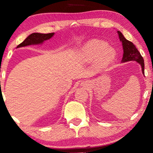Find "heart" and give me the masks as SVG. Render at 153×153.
Returning a JSON list of instances; mask_svg holds the SVG:
<instances>
[{"mask_svg":"<svg viewBox=\"0 0 153 153\" xmlns=\"http://www.w3.org/2000/svg\"><path fill=\"white\" fill-rule=\"evenodd\" d=\"M79 55L84 62L96 61L97 68L104 69L114 62L116 51L114 47L108 46L103 41L92 39L83 46Z\"/></svg>","mask_w":153,"mask_h":153,"instance_id":"1","label":"heart"}]
</instances>
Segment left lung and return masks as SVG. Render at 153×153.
<instances>
[{"instance_id":"8db88e82","label":"left lung","mask_w":153,"mask_h":153,"mask_svg":"<svg viewBox=\"0 0 153 153\" xmlns=\"http://www.w3.org/2000/svg\"><path fill=\"white\" fill-rule=\"evenodd\" d=\"M117 33L118 34L120 41L122 42L123 49V59L121 60V62L132 61V60L137 62L141 65L142 74L144 75V60L140 52L138 51L132 42L125 39L122 33L119 30L117 31Z\"/></svg>"}]
</instances>
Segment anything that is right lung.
Returning a JSON list of instances; mask_svg holds the SVG:
<instances>
[{"instance_id": "obj_1", "label": "right lung", "mask_w": 153, "mask_h": 153, "mask_svg": "<svg viewBox=\"0 0 153 153\" xmlns=\"http://www.w3.org/2000/svg\"><path fill=\"white\" fill-rule=\"evenodd\" d=\"M54 35V33H47V34H43V33H34L28 35V37L25 39V40L19 44L16 48L24 47L26 46L33 45H42L44 42L48 39H51Z\"/></svg>"}]
</instances>
